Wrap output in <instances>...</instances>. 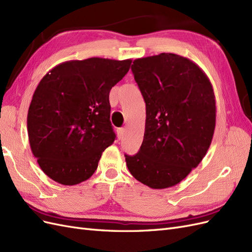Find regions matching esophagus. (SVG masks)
I'll use <instances>...</instances> for the list:
<instances>
[{
    "label": "esophagus",
    "instance_id": "1",
    "mask_svg": "<svg viewBox=\"0 0 252 252\" xmlns=\"http://www.w3.org/2000/svg\"><path fill=\"white\" fill-rule=\"evenodd\" d=\"M125 135V129L124 128H119L118 129V138L119 140H122Z\"/></svg>",
    "mask_w": 252,
    "mask_h": 252
}]
</instances>
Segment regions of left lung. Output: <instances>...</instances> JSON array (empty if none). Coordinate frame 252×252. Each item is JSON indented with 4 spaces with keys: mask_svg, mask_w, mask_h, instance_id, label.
<instances>
[{
    "mask_svg": "<svg viewBox=\"0 0 252 252\" xmlns=\"http://www.w3.org/2000/svg\"><path fill=\"white\" fill-rule=\"evenodd\" d=\"M131 70L146 103L139 152L125 155L133 178L152 189L172 187L201 163L216 128V96L206 73L174 53L136 59Z\"/></svg>",
    "mask_w": 252,
    "mask_h": 252,
    "instance_id": "left-lung-1",
    "label": "left lung"
}]
</instances>
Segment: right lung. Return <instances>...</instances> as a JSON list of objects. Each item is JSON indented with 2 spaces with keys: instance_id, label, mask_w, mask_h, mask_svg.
Returning a JSON list of instances; mask_svg holds the SVG:
<instances>
[{
  "instance_id": "right-lung-1",
  "label": "right lung",
  "mask_w": 252,
  "mask_h": 252,
  "mask_svg": "<svg viewBox=\"0 0 252 252\" xmlns=\"http://www.w3.org/2000/svg\"><path fill=\"white\" fill-rule=\"evenodd\" d=\"M130 59L61 63L44 75L27 116L30 148L41 169L62 185H77L97 168L116 140L109 93L125 77Z\"/></svg>"
}]
</instances>
